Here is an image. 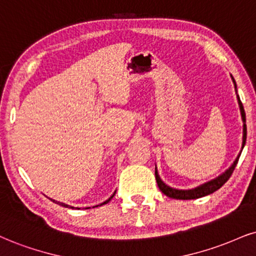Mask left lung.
<instances>
[{"label": "left lung", "mask_w": 256, "mask_h": 256, "mask_svg": "<svg viewBox=\"0 0 256 256\" xmlns=\"http://www.w3.org/2000/svg\"><path fill=\"white\" fill-rule=\"evenodd\" d=\"M232 83H234V86H235L236 96H238V103L240 106V112H241V118H242V122H244V134H242L241 150H240V153L238 154V156H236L234 162H232V165H230L229 168H226V171L222 173V174L216 176V178L212 179V180L206 182H204V184L197 186V188H190V190H179V188H171V186L165 184V182L162 180V178H160L159 173H158L156 166V179L158 186H159L160 191H162L164 194H166L167 197L174 198V200H197V198L211 194H214L215 191L218 190V188H222V186L224 185L226 182H228V179L230 178V176H232V173L234 172L235 167H236V165H238L240 156H241L242 150H244V147L246 144V138H247V126H246V112H244V106H242L241 100H240V97L238 94V86H236V82L232 76Z\"/></svg>", "instance_id": "obj_1"}]
</instances>
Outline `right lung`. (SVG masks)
Masks as SVG:
<instances>
[{
  "label": "right lung",
  "mask_w": 256,
  "mask_h": 256,
  "mask_svg": "<svg viewBox=\"0 0 256 256\" xmlns=\"http://www.w3.org/2000/svg\"><path fill=\"white\" fill-rule=\"evenodd\" d=\"M115 194H116V191L114 192V194L110 196V198H108V200H106V202H103V203H100V205H104V204H106V203H109L110 200H112V198L114 197V196H115ZM50 200H51L52 202H54V203H56V204H59V205H62V206H64V208H71V209H74V206H70V205H68V204H65V203H62V202H56V200H52V198H50ZM96 206H98V205H96ZM96 206H92V208H96ZM78 209V208H77ZM86 209H90V208H86Z\"/></svg>",
  "instance_id": "add662e5"
}]
</instances>
